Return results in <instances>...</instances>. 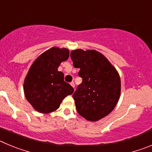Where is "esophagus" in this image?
Listing matches in <instances>:
<instances>
[{
  "mask_svg": "<svg viewBox=\"0 0 152 152\" xmlns=\"http://www.w3.org/2000/svg\"><path fill=\"white\" fill-rule=\"evenodd\" d=\"M71 85H72V88H75V83H74V82H72V83H71Z\"/></svg>",
  "mask_w": 152,
  "mask_h": 152,
  "instance_id": "obj_1",
  "label": "esophagus"
}]
</instances>
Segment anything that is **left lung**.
I'll use <instances>...</instances> for the list:
<instances>
[{
  "instance_id": "obj_1",
  "label": "left lung",
  "mask_w": 152,
  "mask_h": 152,
  "mask_svg": "<svg viewBox=\"0 0 152 152\" xmlns=\"http://www.w3.org/2000/svg\"><path fill=\"white\" fill-rule=\"evenodd\" d=\"M75 68L83 81L73 94L77 111L88 121L96 122L110 113L121 93V80L116 68L97 51L71 52Z\"/></svg>"
}]
</instances>
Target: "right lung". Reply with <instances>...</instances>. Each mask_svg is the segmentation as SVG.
Listing matches in <instances>:
<instances>
[{"mask_svg":"<svg viewBox=\"0 0 152 152\" xmlns=\"http://www.w3.org/2000/svg\"><path fill=\"white\" fill-rule=\"evenodd\" d=\"M69 58L65 48L52 47L42 53L32 64L24 79L26 100L41 113H49L60 107L62 100L73 94L74 88L64 80V74L58 68Z\"/></svg>","mask_w":152,"mask_h":152,"instance_id":"add662e5","label":"right lung"}]
</instances>
